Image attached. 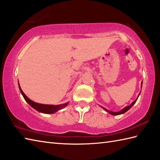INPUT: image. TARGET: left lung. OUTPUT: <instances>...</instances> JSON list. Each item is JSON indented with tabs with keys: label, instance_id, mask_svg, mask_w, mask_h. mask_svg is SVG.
Listing matches in <instances>:
<instances>
[{
	"label": "left lung",
	"instance_id": "1",
	"mask_svg": "<svg viewBox=\"0 0 160 160\" xmlns=\"http://www.w3.org/2000/svg\"><path fill=\"white\" fill-rule=\"evenodd\" d=\"M142 86V85H141V87ZM140 94L138 95V97H139V96H140ZM138 98L136 100H135L134 102H132L129 105V106H127V107H124L123 109H122L121 111H118V112H113V111H109V110H108V109H107V108H105L104 107H101L102 108H104V109L107 112H108V113H109L110 114H111V115H121V114H123V113H124L125 112H127L128 110H129L130 109V108L133 106V104L136 102V101H137V100H138Z\"/></svg>",
	"mask_w": 160,
	"mask_h": 160
}]
</instances>
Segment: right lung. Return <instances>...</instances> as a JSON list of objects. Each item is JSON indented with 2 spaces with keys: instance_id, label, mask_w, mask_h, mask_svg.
Wrapping results in <instances>:
<instances>
[{
  "instance_id": "add662e5",
  "label": "right lung",
  "mask_w": 160,
  "mask_h": 160,
  "mask_svg": "<svg viewBox=\"0 0 160 160\" xmlns=\"http://www.w3.org/2000/svg\"><path fill=\"white\" fill-rule=\"evenodd\" d=\"M18 86H19L20 93H22L24 99L25 100V101L30 105V106L33 107L36 111L40 112V113H47V114L54 113H56V111L62 109V108H63L64 107H65L67 105L69 104V102H67L65 104H59V105H52V104H42L36 103V102H33V101L30 100L29 98L23 93V91H22L21 88H20L19 84H18Z\"/></svg>"
}]
</instances>
